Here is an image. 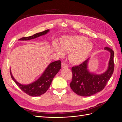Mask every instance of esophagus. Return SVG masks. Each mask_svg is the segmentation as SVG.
Masks as SVG:
<instances>
[{
    "label": "esophagus",
    "mask_w": 122,
    "mask_h": 122,
    "mask_svg": "<svg viewBox=\"0 0 122 122\" xmlns=\"http://www.w3.org/2000/svg\"><path fill=\"white\" fill-rule=\"evenodd\" d=\"M61 67L62 68H68V65L67 64H66V62H62L61 63Z\"/></svg>",
    "instance_id": "34e87169"
}]
</instances>
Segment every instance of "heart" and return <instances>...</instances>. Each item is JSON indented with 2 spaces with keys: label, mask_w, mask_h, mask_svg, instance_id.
Returning a JSON list of instances; mask_svg holds the SVG:
<instances>
[{
  "label": "heart",
  "mask_w": 122,
  "mask_h": 122,
  "mask_svg": "<svg viewBox=\"0 0 122 122\" xmlns=\"http://www.w3.org/2000/svg\"><path fill=\"white\" fill-rule=\"evenodd\" d=\"M81 36H66L61 42V46L56 43L54 44V50L60 56L64 52H70L69 58L73 64L79 65L86 60L93 49V44Z\"/></svg>",
  "instance_id": "b5f03b06"
}]
</instances>
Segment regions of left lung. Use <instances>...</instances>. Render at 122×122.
Instances as JSON below:
<instances>
[{
    "label": "left lung",
    "instance_id": "left-lung-1",
    "mask_svg": "<svg viewBox=\"0 0 122 122\" xmlns=\"http://www.w3.org/2000/svg\"><path fill=\"white\" fill-rule=\"evenodd\" d=\"M104 50L110 53L108 67L104 72L96 74L90 72L88 69L90 58L80 65L72 68L73 77L70 86L76 94L83 97L90 96L101 91L105 86L113 74L114 64L113 51L107 47Z\"/></svg>",
    "mask_w": 122,
    "mask_h": 122
}]
</instances>
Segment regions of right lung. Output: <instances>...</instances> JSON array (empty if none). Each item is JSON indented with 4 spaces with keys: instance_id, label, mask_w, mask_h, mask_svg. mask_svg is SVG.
<instances>
[{
    "instance_id": "right-lung-1",
    "label": "right lung",
    "mask_w": 122,
    "mask_h": 122,
    "mask_svg": "<svg viewBox=\"0 0 122 122\" xmlns=\"http://www.w3.org/2000/svg\"><path fill=\"white\" fill-rule=\"evenodd\" d=\"M50 31L49 29H47L44 31L37 33L33 36L23 37L19 39V41H28L31 39L37 38L40 36L46 35ZM61 68V61H57L52 62L48 65L47 67L44 71L42 74L39 78L35 81L28 84H23L18 82L15 79L10 69V76L14 82L16 83L20 89L23 91L24 93L28 94L32 97H37L44 94L46 93L51 85L52 81L59 72Z\"/></svg>"
}]
</instances>
